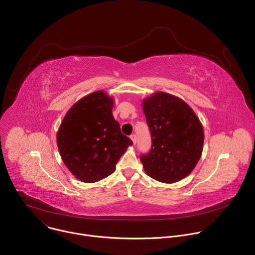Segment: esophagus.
<instances>
[{
  "label": "esophagus",
  "mask_w": 255,
  "mask_h": 255,
  "mask_svg": "<svg viewBox=\"0 0 255 255\" xmlns=\"http://www.w3.org/2000/svg\"><path fill=\"white\" fill-rule=\"evenodd\" d=\"M130 138H131V140H132L133 144H136V142H137V138H136V135H135V134H132V135L130 136Z\"/></svg>",
  "instance_id": "obj_1"
}]
</instances>
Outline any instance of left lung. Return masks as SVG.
I'll list each match as a JSON object with an SVG mask.
<instances>
[{
  "label": "left lung",
  "instance_id": "1",
  "mask_svg": "<svg viewBox=\"0 0 255 255\" xmlns=\"http://www.w3.org/2000/svg\"><path fill=\"white\" fill-rule=\"evenodd\" d=\"M152 146L141 155L143 168L150 177L165 184L188 176L201 158L204 129L193 109L181 99L156 92L142 101Z\"/></svg>",
  "mask_w": 255,
  "mask_h": 255
}]
</instances>
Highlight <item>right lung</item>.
I'll use <instances>...</instances> for the list:
<instances>
[{"instance_id":"obj_1","label":"right lung","mask_w":255,"mask_h":255,"mask_svg":"<svg viewBox=\"0 0 255 255\" xmlns=\"http://www.w3.org/2000/svg\"><path fill=\"white\" fill-rule=\"evenodd\" d=\"M114 100L104 91L94 92L72 106L56 135L61 159L84 183H96L115 171L116 163L133 144L114 119Z\"/></svg>"}]
</instances>
